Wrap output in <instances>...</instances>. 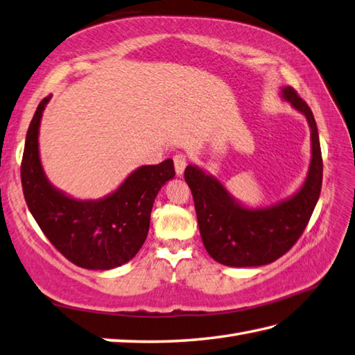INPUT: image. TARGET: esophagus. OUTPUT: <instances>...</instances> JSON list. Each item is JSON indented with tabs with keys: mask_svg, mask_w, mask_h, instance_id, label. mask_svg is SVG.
Returning a JSON list of instances; mask_svg holds the SVG:
<instances>
[{
	"mask_svg": "<svg viewBox=\"0 0 355 355\" xmlns=\"http://www.w3.org/2000/svg\"><path fill=\"white\" fill-rule=\"evenodd\" d=\"M173 164H175L177 175H183V172L187 166V155L184 152H177V154L173 155Z\"/></svg>",
	"mask_w": 355,
	"mask_h": 355,
	"instance_id": "34e87169",
	"label": "esophagus"
}]
</instances>
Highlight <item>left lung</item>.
Listing matches in <instances>:
<instances>
[{
    "instance_id": "8db88e82",
    "label": "left lung",
    "mask_w": 355,
    "mask_h": 355,
    "mask_svg": "<svg viewBox=\"0 0 355 355\" xmlns=\"http://www.w3.org/2000/svg\"><path fill=\"white\" fill-rule=\"evenodd\" d=\"M283 96L306 115L311 126V168L306 182L293 198L268 209L251 211L235 203L215 178L193 166L184 169L201 240L206 251L221 265L261 266L280 259L302 237L320 197L323 158L314 115L294 87H284Z\"/></svg>"
}]
</instances>
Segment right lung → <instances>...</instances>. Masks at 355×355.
<instances>
[{
    "label": "right lung",
    "instance_id": "obj_1",
    "mask_svg": "<svg viewBox=\"0 0 355 355\" xmlns=\"http://www.w3.org/2000/svg\"><path fill=\"white\" fill-rule=\"evenodd\" d=\"M49 98L38 104L26 135L21 184L27 207L47 240L73 265L100 270L121 266L148 237L157 193L175 177L173 162L143 166L98 201L66 197L47 182L38 155V128Z\"/></svg>",
    "mask_w": 355,
    "mask_h": 355
}]
</instances>
